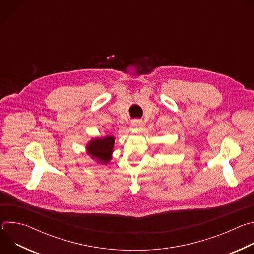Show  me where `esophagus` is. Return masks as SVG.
<instances>
[{
  "mask_svg": "<svg viewBox=\"0 0 254 254\" xmlns=\"http://www.w3.org/2000/svg\"><path fill=\"white\" fill-rule=\"evenodd\" d=\"M130 126H131V127H133L134 129H139V128H141V127L143 126V124H142V122H141V121L134 120V121H132V122H131Z\"/></svg>",
  "mask_w": 254,
  "mask_h": 254,
  "instance_id": "34e87169",
  "label": "esophagus"
}]
</instances>
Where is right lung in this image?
Returning <instances> with one entry per match:
<instances>
[{
  "label": "right lung",
  "instance_id": "right-lung-1",
  "mask_svg": "<svg viewBox=\"0 0 254 254\" xmlns=\"http://www.w3.org/2000/svg\"><path fill=\"white\" fill-rule=\"evenodd\" d=\"M115 146V136L106 135L92 138L86 144V153L99 164L106 165L112 160Z\"/></svg>",
  "mask_w": 254,
  "mask_h": 254
}]
</instances>
